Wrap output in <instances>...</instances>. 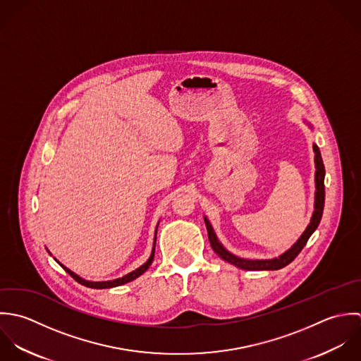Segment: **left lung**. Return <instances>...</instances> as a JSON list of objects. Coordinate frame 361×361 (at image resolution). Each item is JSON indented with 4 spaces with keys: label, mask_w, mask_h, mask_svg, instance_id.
Masks as SVG:
<instances>
[{
    "label": "left lung",
    "mask_w": 361,
    "mask_h": 361,
    "mask_svg": "<svg viewBox=\"0 0 361 361\" xmlns=\"http://www.w3.org/2000/svg\"><path fill=\"white\" fill-rule=\"evenodd\" d=\"M314 153H315V202H314V212L311 216V221L307 226L305 231L301 234V237L291 245V248H288L286 252H283L282 255H279L278 258L274 259H245V258H238L235 255H233L231 252H228L221 243H219L216 234L214 231L212 224L209 223V220L207 217L205 219V224H207V230H208V237L211 241V245L214 248V251L217 255L224 259L226 262L244 269V271H278L285 268L288 265L298 254L300 251L304 248V245L307 244L308 238L311 237V234L315 231V228L318 227L322 212H324V202H325V185H324V178H325V167L322 163V157H321V152L318 149V146L312 145Z\"/></svg>",
    "instance_id": "obj_1"
}]
</instances>
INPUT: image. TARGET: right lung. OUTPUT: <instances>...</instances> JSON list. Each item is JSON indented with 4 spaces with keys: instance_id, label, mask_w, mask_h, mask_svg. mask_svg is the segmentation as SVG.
<instances>
[{
    "instance_id": "1",
    "label": "right lung",
    "mask_w": 361,
    "mask_h": 361,
    "mask_svg": "<svg viewBox=\"0 0 361 361\" xmlns=\"http://www.w3.org/2000/svg\"><path fill=\"white\" fill-rule=\"evenodd\" d=\"M156 233H157V227H156ZM154 245H156V234H154V243H153V248H152V254H150V257H149V259L145 262L142 267H140L138 269H135V271H133V272H130L128 275H126V276H123V278H118V279H114V281H107V282H89V281H85V279H82V278H79L76 274H73V271H70L68 268H66L64 265H61L57 259V262L63 267V269L66 271V272H68L71 276H73V279L78 282V283H80V285H83V286H86V288H116V286H121V285H126V283H128V282H133L134 279H137V278H140L142 274H145L146 271H147V268L152 265V262H153V257H154Z\"/></svg>"
}]
</instances>
